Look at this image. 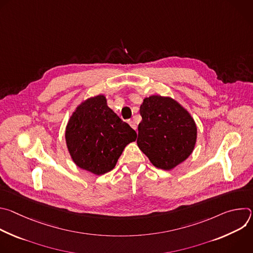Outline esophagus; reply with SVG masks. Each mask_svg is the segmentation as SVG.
<instances>
[{"label": "esophagus", "instance_id": "1", "mask_svg": "<svg viewBox=\"0 0 253 253\" xmlns=\"http://www.w3.org/2000/svg\"><path fill=\"white\" fill-rule=\"evenodd\" d=\"M128 123H129V125H130L134 130H136V129H137V125H136V123H135L133 120H129V121H128Z\"/></svg>", "mask_w": 253, "mask_h": 253}]
</instances>
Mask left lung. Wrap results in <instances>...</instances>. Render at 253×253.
<instances>
[{
	"label": "left lung",
	"instance_id": "left-lung-1",
	"mask_svg": "<svg viewBox=\"0 0 253 253\" xmlns=\"http://www.w3.org/2000/svg\"><path fill=\"white\" fill-rule=\"evenodd\" d=\"M137 144L157 168L171 170L192 153L197 127L188 111L170 97L152 95L140 106Z\"/></svg>",
	"mask_w": 253,
	"mask_h": 253
}]
</instances>
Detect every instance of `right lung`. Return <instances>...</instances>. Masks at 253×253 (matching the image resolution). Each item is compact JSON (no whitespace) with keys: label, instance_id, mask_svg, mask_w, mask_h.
<instances>
[{"label":"right lung","instance_id":"right-lung-1","mask_svg":"<svg viewBox=\"0 0 253 253\" xmlns=\"http://www.w3.org/2000/svg\"><path fill=\"white\" fill-rule=\"evenodd\" d=\"M74 163L93 174L111 171L136 132L107 106L104 95L82 102L72 114L65 132Z\"/></svg>","mask_w":253,"mask_h":253}]
</instances>
